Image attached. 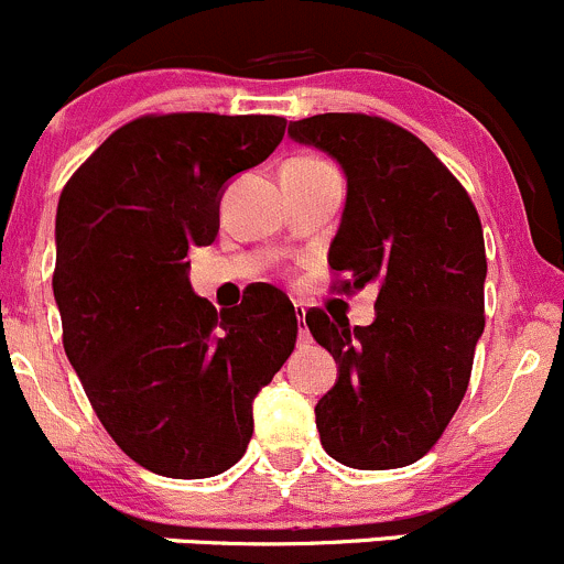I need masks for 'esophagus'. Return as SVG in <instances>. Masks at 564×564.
I'll return each mask as SVG.
<instances>
[{"mask_svg":"<svg viewBox=\"0 0 564 564\" xmlns=\"http://www.w3.org/2000/svg\"><path fill=\"white\" fill-rule=\"evenodd\" d=\"M297 316H300V322H303V327H300V346H305V344H311V333H308V327H305V308H300Z\"/></svg>","mask_w":564,"mask_h":564,"instance_id":"obj_1","label":"esophagus"}]
</instances>
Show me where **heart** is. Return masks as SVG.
<instances>
[{
    "instance_id": "b5f03b06",
    "label": "heart",
    "mask_w": 564,
    "mask_h": 564,
    "mask_svg": "<svg viewBox=\"0 0 564 564\" xmlns=\"http://www.w3.org/2000/svg\"><path fill=\"white\" fill-rule=\"evenodd\" d=\"M297 161H316V158H297Z\"/></svg>"
}]
</instances>
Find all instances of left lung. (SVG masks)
I'll list each match as a JSON object with an SVG mask.
<instances>
[{
	"mask_svg": "<svg viewBox=\"0 0 564 564\" xmlns=\"http://www.w3.org/2000/svg\"><path fill=\"white\" fill-rule=\"evenodd\" d=\"M346 174L329 267L357 292L377 283V318L349 327L322 308L311 335L335 357V388L316 403L324 451L355 469H398L440 442L469 388L486 327V242L469 193L401 124L368 113H316L289 124Z\"/></svg>",
	"mask_w": 564,
	"mask_h": 564,
	"instance_id": "1",
	"label": "left lung"
}]
</instances>
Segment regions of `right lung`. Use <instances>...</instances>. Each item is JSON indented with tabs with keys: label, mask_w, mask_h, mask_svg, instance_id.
I'll use <instances>...</instances> for the list:
<instances>
[{
	"label": "right lung",
	"mask_w": 564,
	"mask_h": 564,
	"mask_svg": "<svg viewBox=\"0 0 564 564\" xmlns=\"http://www.w3.org/2000/svg\"><path fill=\"white\" fill-rule=\"evenodd\" d=\"M270 113H147L113 130L62 187L54 297L62 344L111 440L176 480L235 466L253 398L297 340V311L259 283L215 311L187 281L213 246L226 182L283 139Z\"/></svg>",
	"instance_id": "1"
}]
</instances>
